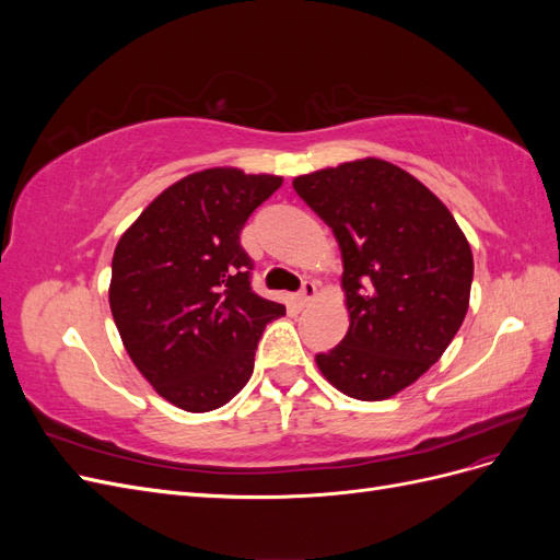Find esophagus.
I'll return each instance as SVG.
<instances>
[{"mask_svg": "<svg viewBox=\"0 0 560 560\" xmlns=\"http://www.w3.org/2000/svg\"><path fill=\"white\" fill-rule=\"evenodd\" d=\"M315 294H317V287H315V282H311V280H303V284H301V292H299V303L301 306H308V303L315 299Z\"/></svg>", "mask_w": 560, "mask_h": 560, "instance_id": "esophagus-1", "label": "esophagus"}]
</instances>
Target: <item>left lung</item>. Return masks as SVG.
Listing matches in <instances>:
<instances>
[{
    "mask_svg": "<svg viewBox=\"0 0 560 560\" xmlns=\"http://www.w3.org/2000/svg\"><path fill=\"white\" fill-rule=\"evenodd\" d=\"M343 257L350 327L315 362L334 387L381 401L442 358L469 308L471 249L448 208L401 167L362 159L292 182Z\"/></svg>",
    "mask_w": 560,
    "mask_h": 560,
    "instance_id": "left-lung-1",
    "label": "left lung"
}]
</instances>
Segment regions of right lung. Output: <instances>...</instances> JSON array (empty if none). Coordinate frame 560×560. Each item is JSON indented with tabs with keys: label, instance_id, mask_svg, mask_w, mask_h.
<instances>
[{
	"label": "right lung",
	"instance_id": "add662e5",
	"mask_svg": "<svg viewBox=\"0 0 560 560\" xmlns=\"http://www.w3.org/2000/svg\"><path fill=\"white\" fill-rule=\"evenodd\" d=\"M276 175L210 167L179 179L118 241L109 306L121 341L156 393L206 413L241 393L270 319L284 306L252 292L241 245Z\"/></svg>",
	"mask_w": 560,
	"mask_h": 560
}]
</instances>
